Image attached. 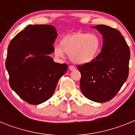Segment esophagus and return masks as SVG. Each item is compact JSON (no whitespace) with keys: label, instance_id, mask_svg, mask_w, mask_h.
Instances as JSON below:
<instances>
[{"label":"esophagus","instance_id":"esophagus-1","mask_svg":"<svg viewBox=\"0 0 135 135\" xmlns=\"http://www.w3.org/2000/svg\"><path fill=\"white\" fill-rule=\"evenodd\" d=\"M69 69H70L71 71H73V70H76V68H75L74 65H70V66H69Z\"/></svg>","mask_w":135,"mask_h":135}]
</instances>
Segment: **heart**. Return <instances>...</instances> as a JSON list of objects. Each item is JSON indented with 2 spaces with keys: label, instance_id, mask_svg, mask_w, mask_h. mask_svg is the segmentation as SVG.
Listing matches in <instances>:
<instances>
[{
  "label": "heart",
  "instance_id": "obj_1",
  "mask_svg": "<svg viewBox=\"0 0 135 135\" xmlns=\"http://www.w3.org/2000/svg\"><path fill=\"white\" fill-rule=\"evenodd\" d=\"M60 46L55 48L56 56L63 57L64 53L76 64H84L95 59L101 50V40L95 33L75 32L64 36Z\"/></svg>",
  "mask_w": 135,
  "mask_h": 135
}]
</instances>
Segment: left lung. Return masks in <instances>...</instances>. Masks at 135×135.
I'll return each instance as SVG.
<instances>
[{
  "mask_svg": "<svg viewBox=\"0 0 135 135\" xmlns=\"http://www.w3.org/2000/svg\"><path fill=\"white\" fill-rule=\"evenodd\" d=\"M103 35L102 51L95 59L78 65L80 89L87 99L103 103L113 99L126 81L131 53L120 31L105 25L94 26Z\"/></svg>",
  "mask_w": 135,
  "mask_h": 135,
  "instance_id": "left-lung-1",
  "label": "left lung"
}]
</instances>
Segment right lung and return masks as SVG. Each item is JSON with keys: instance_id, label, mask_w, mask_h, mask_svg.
<instances>
[{"instance_id": "right-lung-1", "label": "right lung", "mask_w": 135, "mask_h": 135, "mask_svg": "<svg viewBox=\"0 0 135 135\" xmlns=\"http://www.w3.org/2000/svg\"><path fill=\"white\" fill-rule=\"evenodd\" d=\"M57 36L51 25H29L17 34L9 45L5 66L10 86L23 101L38 105L50 99L57 82L68 70L66 64L53 61ZM29 54L34 57H25Z\"/></svg>"}]
</instances>
